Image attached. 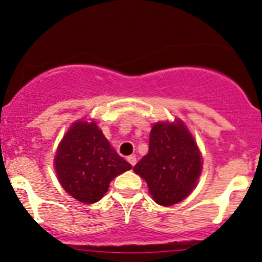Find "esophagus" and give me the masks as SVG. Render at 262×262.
<instances>
[{
    "mask_svg": "<svg viewBox=\"0 0 262 262\" xmlns=\"http://www.w3.org/2000/svg\"><path fill=\"white\" fill-rule=\"evenodd\" d=\"M127 160H128L129 164L132 165V166H134V165L137 164V158H135V156H133V155H132V156H128Z\"/></svg>",
    "mask_w": 262,
    "mask_h": 262,
    "instance_id": "34e87169",
    "label": "esophagus"
}]
</instances>
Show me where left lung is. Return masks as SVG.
Returning <instances> with one entry per match:
<instances>
[{
    "label": "left lung",
    "instance_id": "left-lung-1",
    "mask_svg": "<svg viewBox=\"0 0 262 262\" xmlns=\"http://www.w3.org/2000/svg\"><path fill=\"white\" fill-rule=\"evenodd\" d=\"M202 162L193 137L182 122L156 123L149 139V151L134 166L154 201L161 206L181 202L200 177Z\"/></svg>",
    "mask_w": 262,
    "mask_h": 262
}]
</instances>
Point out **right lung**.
Segmentation results:
<instances>
[{
    "label": "right lung",
    "instance_id": "right-lung-1",
    "mask_svg": "<svg viewBox=\"0 0 262 262\" xmlns=\"http://www.w3.org/2000/svg\"><path fill=\"white\" fill-rule=\"evenodd\" d=\"M132 165L111 148L95 122L73 124L60 143L55 170L62 188L82 203H95L116 176Z\"/></svg>",
    "mask_w": 262,
    "mask_h": 262
}]
</instances>
